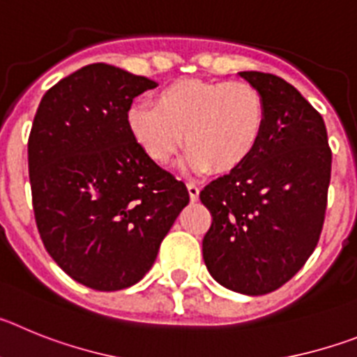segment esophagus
Here are the masks:
<instances>
[{"instance_id": "1", "label": "esophagus", "mask_w": 357, "mask_h": 357, "mask_svg": "<svg viewBox=\"0 0 357 357\" xmlns=\"http://www.w3.org/2000/svg\"><path fill=\"white\" fill-rule=\"evenodd\" d=\"M188 191H189V198L191 200H198V195H200V188H198V184H195V182H188Z\"/></svg>"}]
</instances>
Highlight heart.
<instances>
[{
    "mask_svg": "<svg viewBox=\"0 0 357 357\" xmlns=\"http://www.w3.org/2000/svg\"><path fill=\"white\" fill-rule=\"evenodd\" d=\"M266 105L247 82L185 78L157 91L153 107L135 103L127 125L137 146L157 164H168L188 146L185 164L195 172L230 173L247 162L263 137Z\"/></svg>",
    "mask_w": 357,
    "mask_h": 357,
    "instance_id": "heart-1",
    "label": "heart"
}]
</instances>
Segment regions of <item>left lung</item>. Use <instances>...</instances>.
<instances>
[{
	"label": "left lung",
	"instance_id": "1",
	"mask_svg": "<svg viewBox=\"0 0 357 357\" xmlns=\"http://www.w3.org/2000/svg\"><path fill=\"white\" fill-rule=\"evenodd\" d=\"M266 105L263 137L241 168L200 191L213 222L202 250L211 275L245 295H266L296 275L320 239L333 151L324 118L272 73L243 71Z\"/></svg>",
	"mask_w": 357,
	"mask_h": 357
}]
</instances>
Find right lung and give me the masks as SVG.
I'll return each mask as SVG.
<instances>
[{"label": "right lung", "mask_w": 357, "mask_h": 357, "mask_svg": "<svg viewBox=\"0 0 357 357\" xmlns=\"http://www.w3.org/2000/svg\"><path fill=\"white\" fill-rule=\"evenodd\" d=\"M155 82L91 64L46 91L28 137L31 204L40 239L87 288L139 282L189 193L144 155L127 125L132 100Z\"/></svg>", "instance_id": "right-lung-1"}]
</instances>
